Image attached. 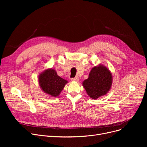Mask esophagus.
I'll use <instances>...</instances> for the list:
<instances>
[{
  "label": "esophagus",
  "instance_id": "obj_1",
  "mask_svg": "<svg viewBox=\"0 0 147 147\" xmlns=\"http://www.w3.org/2000/svg\"><path fill=\"white\" fill-rule=\"evenodd\" d=\"M79 78H72L71 79V80L72 81H74V82H78L79 81Z\"/></svg>",
  "mask_w": 147,
  "mask_h": 147
}]
</instances>
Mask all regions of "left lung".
<instances>
[{
	"mask_svg": "<svg viewBox=\"0 0 147 147\" xmlns=\"http://www.w3.org/2000/svg\"><path fill=\"white\" fill-rule=\"evenodd\" d=\"M112 76L105 66L94 67L90 71L89 78L83 82L88 95L92 99H96L105 95L111 86Z\"/></svg>",
	"mask_w": 147,
	"mask_h": 147,
	"instance_id": "left-lung-1",
	"label": "left lung"
}]
</instances>
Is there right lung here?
<instances>
[{
    "label": "right lung",
    "instance_id": "add662e5",
    "mask_svg": "<svg viewBox=\"0 0 147 147\" xmlns=\"http://www.w3.org/2000/svg\"><path fill=\"white\" fill-rule=\"evenodd\" d=\"M38 81L45 93L57 96L64 88L67 81L61 78L53 69H46L39 76Z\"/></svg>",
    "mask_w": 147,
    "mask_h": 147
}]
</instances>
